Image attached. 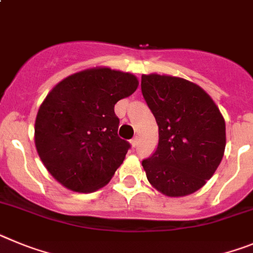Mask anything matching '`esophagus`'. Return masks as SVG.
<instances>
[{
	"instance_id": "obj_1",
	"label": "esophagus",
	"mask_w": 253,
	"mask_h": 253,
	"mask_svg": "<svg viewBox=\"0 0 253 253\" xmlns=\"http://www.w3.org/2000/svg\"><path fill=\"white\" fill-rule=\"evenodd\" d=\"M131 145H132L133 148H136L137 145H139V137L136 136V137H133L132 140H131Z\"/></svg>"
}]
</instances>
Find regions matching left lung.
<instances>
[{
  "instance_id": "left-lung-1",
  "label": "left lung",
  "mask_w": 253,
  "mask_h": 253,
  "mask_svg": "<svg viewBox=\"0 0 253 253\" xmlns=\"http://www.w3.org/2000/svg\"><path fill=\"white\" fill-rule=\"evenodd\" d=\"M141 91L159 127L157 150L142 160L148 181L168 197L196 192L223 159V114L203 87L186 79L142 75Z\"/></svg>"
}]
</instances>
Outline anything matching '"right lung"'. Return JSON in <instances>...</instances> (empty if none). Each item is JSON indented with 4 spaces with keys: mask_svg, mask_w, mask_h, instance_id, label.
I'll return each mask as SVG.
<instances>
[{
    "mask_svg": "<svg viewBox=\"0 0 253 253\" xmlns=\"http://www.w3.org/2000/svg\"><path fill=\"white\" fill-rule=\"evenodd\" d=\"M137 86L133 74L93 67L70 75L48 93L35 118V148L63 187L89 193L111 181L129 149L117 135L114 104Z\"/></svg>",
    "mask_w": 253,
    "mask_h": 253,
    "instance_id": "add662e5",
    "label": "right lung"
}]
</instances>
